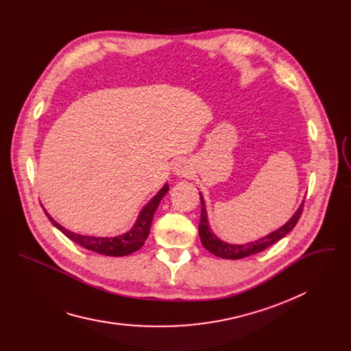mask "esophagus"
Instances as JSON below:
<instances>
[{"instance_id":"esophagus-1","label":"esophagus","mask_w":351,"mask_h":351,"mask_svg":"<svg viewBox=\"0 0 351 351\" xmlns=\"http://www.w3.org/2000/svg\"><path fill=\"white\" fill-rule=\"evenodd\" d=\"M173 173L178 178H189L190 173H191V168H190V165H189V162L186 160H182V161L175 164Z\"/></svg>"}]
</instances>
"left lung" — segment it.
I'll use <instances>...</instances> for the list:
<instances>
[{
	"label": "left lung",
	"instance_id": "1",
	"mask_svg": "<svg viewBox=\"0 0 351 351\" xmlns=\"http://www.w3.org/2000/svg\"><path fill=\"white\" fill-rule=\"evenodd\" d=\"M199 198H202V217H199V223H198L199 239H202L203 245L208 250L210 253H213L217 257L226 258V260L245 258V257H250L253 254L264 252L265 248H268L274 243L279 241L289 232H291V229L298 222L300 217H302L303 207H304V203H303L302 206H300V208L295 211V214L290 218V221H287V223H285L278 230L269 233L268 236H265V237H263L257 241H252V243H247V244H229V243H225V241L219 240L211 232V229L208 226V221H207V213H206V206H204V199L202 197V193H199Z\"/></svg>",
	"mask_w": 351,
	"mask_h": 351
}]
</instances>
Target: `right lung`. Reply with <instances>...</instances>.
Here are the masks:
<instances>
[{"instance_id":"add662e5","label":"right lung","mask_w":351,"mask_h":351,"mask_svg":"<svg viewBox=\"0 0 351 351\" xmlns=\"http://www.w3.org/2000/svg\"><path fill=\"white\" fill-rule=\"evenodd\" d=\"M169 187L168 184H165L154 197L152 202H149L140 213L134 226L125 234L122 236H117V237H94V236H82V234H76L73 232H69L68 229H65L64 226H61L60 223H57L51 217H49L45 210V215L48 217V219L51 221V223L58 228L68 239H71L72 241H75L76 244L91 250L94 253L103 254V256H112V257H122V256H128L134 253L136 250H138L144 241L148 237L149 233V226H152L153 222V217L156 214V210L158 208V204L162 199V197L168 193Z\"/></svg>"}]
</instances>
